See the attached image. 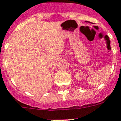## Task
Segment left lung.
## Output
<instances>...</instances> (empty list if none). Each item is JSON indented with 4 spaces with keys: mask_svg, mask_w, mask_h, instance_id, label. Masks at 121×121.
I'll return each mask as SVG.
<instances>
[{
    "mask_svg": "<svg viewBox=\"0 0 121 121\" xmlns=\"http://www.w3.org/2000/svg\"><path fill=\"white\" fill-rule=\"evenodd\" d=\"M86 22H87V21H86Z\"/></svg>",
    "mask_w": 121,
    "mask_h": 121,
    "instance_id": "1",
    "label": "left lung"
}]
</instances>
